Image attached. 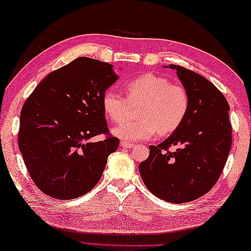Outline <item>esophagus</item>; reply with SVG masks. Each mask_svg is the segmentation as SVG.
I'll list each match as a JSON object with an SVG mask.
<instances>
[{
    "label": "esophagus",
    "mask_w": 251,
    "mask_h": 251,
    "mask_svg": "<svg viewBox=\"0 0 251 251\" xmlns=\"http://www.w3.org/2000/svg\"><path fill=\"white\" fill-rule=\"evenodd\" d=\"M120 145H121L122 148H126V149H131V148L134 147L133 143H130V142H126V141H121Z\"/></svg>",
    "instance_id": "esophagus-1"
}]
</instances>
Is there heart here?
Listing matches in <instances>:
<instances>
[{"label":"heart","mask_w":251,"mask_h":251,"mask_svg":"<svg viewBox=\"0 0 251 251\" xmlns=\"http://www.w3.org/2000/svg\"><path fill=\"white\" fill-rule=\"evenodd\" d=\"M126 96L131 103H141L140 120L126 122L112 130L116 137L126 141L148 140L160 134L172 133L181 126L189 110L186 89L171 84L166 77L146 73L126 82ZM102 109L111 121L120 123L128 114V102L112 90L102 97Z\"/></svg>","instance_id":"b5f03b06"}]
</instances>
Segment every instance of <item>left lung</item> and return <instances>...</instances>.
<instances>
[{
    "mask_svg": "<svg viewBox=\"0 0 251 251\" xmlns=\"http://www.w3.org/2000/svg\"><path fill=\"white\" fill-rule=\"evenodd\" d=\"M176 76L189 96L183 122L166 140L150 146L139 171L151 194L172 203L198 199L210 190L223 172L231 148L229 104L210 81L180 65ZM176 146L174 153L168 151Z\"/></svg>",
    "mask_w": 251,
    "mask_h": 251,
    "instance_id": "8db88e82",
    "label": "left lung"
}]
</instances>
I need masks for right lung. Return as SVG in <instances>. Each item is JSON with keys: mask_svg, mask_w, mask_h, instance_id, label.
I'll return each mask as SVG.
<instances>
[{"mask_svg": "<svg viewBox=\"0 0 251 251\" xmlns=\"http://www.w3.org/2000/svg\"><path fill=\"white\" fill-rule=\"evenodd\" d=\"M119 75L113 65L77 57L40 82L20 117L19 148L41 191L68 200L99 182L119 139L109 135L102 97ZM104 141L93 143L99 134Z\"/></svg>", "mask_w": 251, "mask_h": 251, "instance_id": "obj_1", "label": "right lung"}]
</instances>
